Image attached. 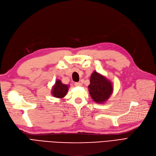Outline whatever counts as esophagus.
<instances>
[{
	"instance_id": "esophagus-1",
	"label": "esophagus",
	"mask_w": 156,
	"mask_h": 156,
	"mask_svg": "<svg viewBox=\"0 0 156 156\" xmlns=\"http://www.w3.org/2000/svg\"><path fill=\"white\" fill-rule=\"evenodd\" d=\"M74 85L76 86V87H80V86L82 85V84L80 83H75Z\"/></svg>"
}]
</instances>
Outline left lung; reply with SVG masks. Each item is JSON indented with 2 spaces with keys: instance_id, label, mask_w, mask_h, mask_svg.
Wrapping results in <instances>:
<instances>
[{
  "instance_id": "obj_1",
  "label": "left lung",
  "mask_w": 156,
  "mask_h": 156,
  "mask_svg": "<svg viewBox=\"0 0 156 156\" xmlns=\"http://www.w3.org/2000/svg\"><path fill=\"white\" fill-rule=\"evenodd\" d=\"M88 86L90 94L97 103H103L109 99L113 92L112 84L105 76L94 71L90 77Z\"/></svg>"
}]
</instances>
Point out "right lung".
Instances as JSON below:
<instances>
[{
	"label": "right lung",
	"mask_w": 156,
	"mask_h": 156,
	"mask_svg": "<svg viewBox=\"0 0 156 156\" xmlns=\"http://www.w3.org/2000/svg\"><path fill=\"white\" fill-rule=\"evenodd\" d=\"M69 85L62 84L60 80H57L51 90L52 95L57 98H63L68 92Z\"/></svg>",
	"instance_id": "add662e5"
}]
</instances>
